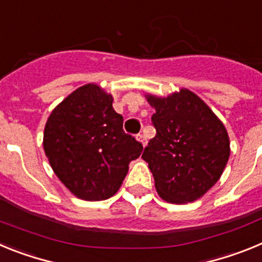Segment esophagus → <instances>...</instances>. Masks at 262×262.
<instances>
[{
	"label": "esophagus",
	"instance_id": "1",
	"mask_svg": "<svg viewBox=\"0 0 262 262\" xmlns=\"http://www.w3.org/2000/svg\"><path fill=\"white\" fill-rule=\"evenodd\" d=\"M136 139H138L139 142L142 143L143 147H145V145H147V139H145V136L143 135V134H138V135H136Z\"/></svg>",
	"mask_w": 262,
	"mask_h": 262
}]
</instances>
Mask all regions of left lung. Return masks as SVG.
<instances>
[{"instance_id":"8db88e82","label":"left lung","mask_w":262,"mask_h":262,"mask_svg":"<svg viewBox=\"0 0 262 262\" xmlns=\"http://www.w3.org/2000/svg\"><path fill=\"white\" fill-rule=\"evenodd\" d=\"M156 108V135L144 148L159 195L170 203L198 200L221 178L230 157L223 123L198 96L181 89L166 98L148 96Z\"/></svg>"}]
</instances>
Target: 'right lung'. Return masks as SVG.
<instances>
[{
    "label": "right lung",
    "mask_w": 262,
    "mask_h": 262,
    "mask_svg": "<svg viewBox=\"0 0 262 262\" xmlns=\"http://www.w3.org/2000/svg\"><path fill=\"white\" fill-rule=\"evenodd\" d=\"M45 152L53 172L76 196L102 201L114 195L143 144L123 131V117L113 97L88 84L69 94L51 113Z\"/></svg>",
    "instance_id": "add662e5"
}]
</instances>
